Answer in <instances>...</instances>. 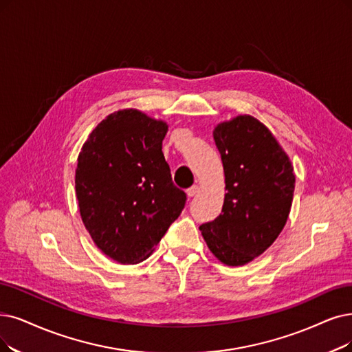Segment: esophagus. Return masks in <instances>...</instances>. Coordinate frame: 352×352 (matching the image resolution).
Wrapping results in <instances>:
<instances>
[{
    "mask_svg": "<svg viewBox=\"0 0 352 352\" xmlns=\"http://www.w3.org/2000/svg\"><path fill=\"white\" fill-rule=\"evenodd\" d=\"M198 192H199V186H196V185H193L192 188H189V189L186 190V193H188L189 198H193V196L198 195Z\"/></svg>",
    "mask_w": 352,
    "mask_h": 352,
    "instance_id": "34e87169",
    "label": "esophagus"
}]
</instances>
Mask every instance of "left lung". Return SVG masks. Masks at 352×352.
<instances>
[{
	"label": "left lung",
	"instance_id": "obj_1",
	"mask_svg": "<svg viewBox=\"0 0 352 352\" xmlns=\"http://www.w3.org/2000/svg\"><path fill=\"white\" fill-rule=\"evenodd\" d=\"M214 140L227 193L219 217L199 230L219 261L244 265L285 228L294 192L293 166L270 130L251 116L218 124Z\"/></svg>",
	"mask_w": 352,
	"mask_h": 352
}]
</instances>
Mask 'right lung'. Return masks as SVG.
<instances>
[{
  "label": "right lung",
  "mask_w": 352,
  "mask_h": 352,
  "mask_svg": "<svg viewBox=\"0 0 352 352\" xmlns=\"http://www.w3.org/2000/svg\"><path fill=\"white\" fill-rule=\"evenodd\" d=\"M167 124L121 109L96 125L78 157L79 212L94 243L121 264L151 256L186 193L173 185L162 143Z\"/></svg>",
  "instance_id": "right-lung-1"
}]
</instances>
